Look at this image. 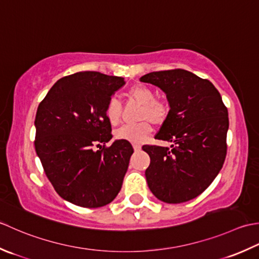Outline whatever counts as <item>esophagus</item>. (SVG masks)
I'll return each instance as SVG.
<instances>
[{"label":"esophagus","mask_w":259,"mask_h":259,"mask_svg":"<svg viewBox=\"0 0 259 259\" xmlns=\"http://www.w3.org/2000/svg\"><path fill=\"white\" fill-rule=\"evenodd\" d=\"M133 147L135 151H140L141 150V145L140 144H133Z\"/></svg>","instance_id":"1"}]
</instances>
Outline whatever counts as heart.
<instances>
[{"mask_svg": "<svg viewBox=\"0 0 259 259\" xmlns=\"http://www.w3.org/2000/svg\"><path fill=\"white\" fill-rule=\"evenodd\" d=\"M127 96L135 103L142 105L140 119L143 122L136 125H124L115 132V136L117 140L141 143L152 132L151 124L148 120L154 125H162L168 116V106L164 102L155 100L154 92L143 85L131 87ZM105 113H106V117L110 124H117L119 122L120 114H122V106H120L118 99L114 97L110 98Z\"/></svg>", "mask_w": 259, "mask_h": 259, "instance_id": "heart-1", "label": "heart"}]
</instances>
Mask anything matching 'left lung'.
Returning a JSON list of instances; mask_svg holds the SVG:
<instances>
[{
    "instance_id": "obj_1",
    "label": "left lung",
    "mask_w": 259,
    "mask_h": 259,
    "mask_svg": "<svg viewBox=\"0 0 259 259\" xmlns=\"http://www.w3.org/2000/svg\"><path fill=\"white\" fill-rule=\"evenodd\" d=\"M140 81L166 95L170 110L155 139L173 143L170 149L142 147L151 159L147 186L163 202L189 201L210 186L224 165L228 110L212 83L187 70L150 72Z\"/></svg>"
}]
</instances>
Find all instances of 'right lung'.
<instances>
[{"mask_svg":"<svg viewBox=\"0 0 259 259\" xmlns=\"http://www.w3.org/2000/svg\"><path fill=\"white\" fill-rule=\"evenodd\" d=\"M124 85L122 77L73 73L59 79L36 110V155L57 193L79 207L106 205L122 188L133 147L125 140L109 147L100 144L112 140L105 112Z\"/></svg>","mask_w":259,"mask_h":259,"instance_id":"right-lung-1","label":"right lung"}]
</instances>
